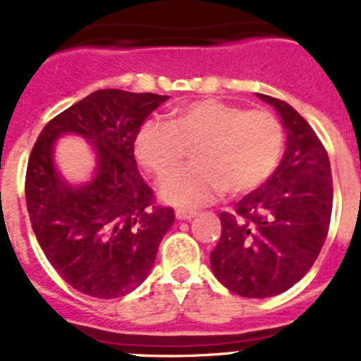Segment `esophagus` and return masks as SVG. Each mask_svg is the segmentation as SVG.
<instances>
[{"mask_svg":"<svg viewBox=\"0 0 361 361\" xmlns=\"http://www.w3.org/2000/svg\"><path fill=\"white\" fill-rule=\"evenodd\" d=\"M193 216H195L193 212H184V209H177V212H175V219L177 220H191Z\"/></svg>","mask_w":361,"mask_h":361,"instance_id":"obj_1","label":"esophagus"}]
</instances>
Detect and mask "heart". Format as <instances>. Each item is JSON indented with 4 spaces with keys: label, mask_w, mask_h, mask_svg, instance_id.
<instances>
[{
    "label": "heart",
    "mask_w": 361,
    "mask_h": 361,
    "mask_svg": "<svg viewBox=\"0 0 361 361\" xmlns=\"http://www.w3.org/2000/svg\"><path fill=\"white\" fill-rule=\"evenodd\" d=\"M282 146V126L271 111L216 99L180 104L170 121H146L135 137L137 159L159 178L193 148L195 164L175 171L161 186L162 199L180 208L212 202L224 190L229 195L257 190L279 164Z\"/></svg>",
    "instance_id": "heart-1"
}]
</instances>
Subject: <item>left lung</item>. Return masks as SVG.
<instances>
[{
	"label": "left lung",
	"instance_id": "obj_1",
	"mask_svg": "<svg viewBox=\"0 0 361 361\" xmlns=\"http://www.w3.org/2000/svg\"><path fill=\"white\" fill-rule=\"evenodd\" d=\"M288 132L279 168L262 188L220 213L222 233L209 255L213 275L245 298L288 291L311 269L327 238L333 177L324 145L291 104L257 94Z\"/></svg>",
	"mask_w": 361,
	"mask_h": 361
}]
</instances>
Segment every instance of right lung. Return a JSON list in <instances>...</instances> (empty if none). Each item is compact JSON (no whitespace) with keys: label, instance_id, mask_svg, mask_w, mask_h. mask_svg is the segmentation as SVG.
<instances>
[{"label":"right lung","instance_id":"add662e5","mask_svg":"<svg viewBox=\"0 0 361 361\" xmlns=\"http://www.w3.org/2000/svg\"><path fill=\"white\" fill-rule=\"evenodd\" d=\"M164 101L168 95L97 90L54 117L32 148L25 178L32 229L54 269L85 295L119 298L139 288L173 226V209L153 206L133 157L141 124ZM63 135L92 145L90 181L70 185L56 171L53 149Z\"/></svg>","mask_w":361,"mask_h":361}]
</instances>
